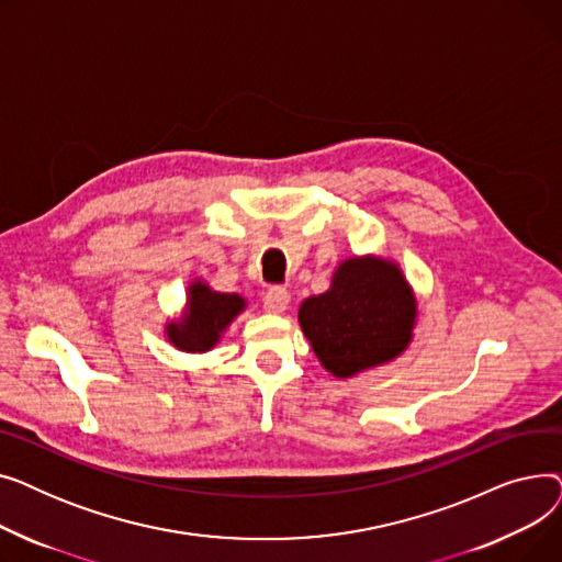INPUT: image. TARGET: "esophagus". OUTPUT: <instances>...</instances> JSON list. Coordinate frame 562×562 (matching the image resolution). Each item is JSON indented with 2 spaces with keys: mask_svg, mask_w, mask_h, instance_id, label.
<instances>
[{
  "mask_svg": "<svg viewBox=\"0 0 562 562\" xmlns=\"http://www.w3.org/2000/svg\"><path fill=\"white\" fill-rule=\"evenodd\" d=\"M289 303H291V296H289V291L282 286L269 289L263 296V310L271 314H282L289 307Z\"/></svg>",
  "mask_w": 562,
  "mask_h": 562,
  "instance_id": "obj_1",
  "label": "esophagus"
}]
</instances>
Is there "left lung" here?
I'll return each instance as SVG.
<instances>
[{
    "mask_svg": "<svg viewBox=\"0 0 562 562\" xmlns=\"http://www.w3.org/2000/svg\"><path fill=\"white\" fill-rule=\"evenodd\" d=\"M299 323L321 367L352 378L409 346L417 299L396 261L350 257L337 266L328 291L303 301Z\"/></svg>",
    "mask_w": 562,
    "mask_h": 562,
    "instance_id": "obj_1",
    "label": "left lung"
}]
</instances>
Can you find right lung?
Wrapping results in <instances>:
<instances>
[{
  "mask_svg": "<svg viewBox=\"0 0 562 562\" xmlns=\"http://www.w3.org/2000/svg\"><path fill=\"white\" fill-rule=\"evenodd\" d=\"M246 305V299L239 293L214 291L198 278L189 284L182 316L166 323L164 335L177 350L206 352L221 341V335Z\"/></svg>",
  "mask_w": 562,
  "mask_h": 562,
  "instance_id": "obj_1",
  "label": "right lung"
}]
</instances>
